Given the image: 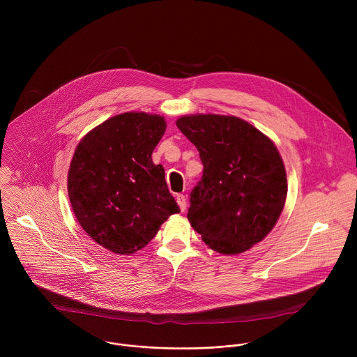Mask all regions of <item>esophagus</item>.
Returning <instances> with one entry per match:
<instances>
[{
	"label": "esophagus",
	"mask_w": 357,
	"mask_h": 357,
	"mask_svg": "<svg viewBox=\"0 0 357 357\" xmlns=\"http://www.w3.org/2000/svg\"><path fill=\"white\" fill-rule=\"evenodd\" d=\"M176 201H177V204H178L180 208H181L183 211L187 208V197H185V195L178 194V195L176 197Z\"/></svg>",
	"instance_id": "1"
}]
</instances>
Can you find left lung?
Wrapping results in <instances>:
<instances>
[{
  "label": "left lung",
  "instance_id": "8db88e82",
  "mask_svg": "<svg viewBox=\"0 0 357 357\" xmlns=\"http://www.w3.org/2000/svg\"><path fill=\"white\" fill-rule=\"evenodd\" d=\"M176 125L204 163L187 214L192 228L221 255L249 250L272 231L286 202V169L276 146L232 115H185Z\"/></svg>",
  "mask_w": 357,
  "mask_h": 357
}]
</instances>
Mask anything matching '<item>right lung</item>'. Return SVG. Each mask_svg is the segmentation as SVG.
<instances>
[{"mask_svg": "<svg viewBox=\"0 0 357 357\" xmlns=\"http://www.w3.org/2000/svg\"><path fill=\"white\" fill-rule=\"evenodd\" d=\"M165 118L125 112L104 121L77 146L67 190L84 231L115 255H132L156 235L180 207L169 192L153 151Z\"/></svg>", "mask_w": 357, "mask_h": 357, "instance_id": "obj_1", "label": "right lung"}]
</instances>
